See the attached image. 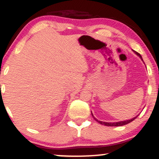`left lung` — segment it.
<instances>
[{
	"mask_svg": "<svg viewBox=\"0 0 159 159\" xmlns=\"http://www.w3.org/2000/svg\"><path fill=\"white\" fill-rule=\"evenodd\" d=\"M134 53H135L137 55H138L139 57H140V58H141V60L143 61V58H142V56H140V53H138V52H136V51H134ZM91 114H92V112H91ZM92 116H93V118H94V119L96 121H98V122L99 124H101V125H105V126H109V127H119V126H123V125H127V124H129V123H130L131 122V121H132L134 120V119H135L136 118H137V116H135V117H134L133 119H129V120H125V121H118V122H106V121H99V120H98V119H96V118H95L94 116H93V114H92Z\"/></svg>",
	"mask_w": 159,
	"mask_h": 159,
	"instance_id": "obj_1",
	"label": "left lung"
}]
</instances>
